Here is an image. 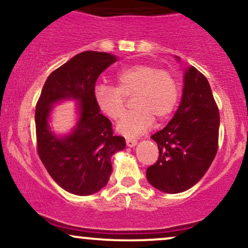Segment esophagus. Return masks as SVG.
Here are the masks:
<instances>
[{
  "instance_id": "esophagus-1",
  "label": "esophagus",
  "mask_w": 248,
  "mask_h": 248,
  "mask_svg": "<svg viewBox=\"0 0 248 248\" xmlns=\"http://www.w3.org/2000/svg\"><path fill=\"white\" fill-rule=\"evenodd\" d=\"M136 143H138V141L135 140V139H126V144L128 147H134V146H136Z\"/></svg>"
}]
</instances>
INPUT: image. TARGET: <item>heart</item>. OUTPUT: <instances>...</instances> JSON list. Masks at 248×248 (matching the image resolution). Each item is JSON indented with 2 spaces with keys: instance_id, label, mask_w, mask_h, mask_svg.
I'll return each instance as SVG.
<instances>
[{
  "instance_id": "obj_1",
  "label": "heart",
  "mask_w": 248,
  "mask_h": 248,
  "mask_svg": "<svg viewBox=\"0 0 248 248\" xmlns=\"http://www.w3.org/2000/svg\"><path fill=\"white\" fill-rule=\"evenodd\" d=\"M99 110L110 120H118L126 110V98L133 99L135 109L119 121L116 129L127 138H135L152 127L155 118L163 121L177 106L179 86L168 70L150 64H135L116 75V87L100 84L94 88Z\"/></svg>"
}]
</instances>
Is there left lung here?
<instances>
[{
	"label": "left lung",
	"mask_w": 248,
	"mask_h": 248,
	"mask_svg": "<svg viewBox=\"0 0 248 248\" xmlns=\"http://www.w3.org/2000/svg\"><path fill=\"white\" fill-rule=\"evenodd\" d=\"M219 124L209 81L196 67H189L178 109L163 129L152 135L160 155L147 169L148 182L166 193L183 192L195 186L216 157Z\"/></svg>",
	"instance_id": "1"
}]
</instances>
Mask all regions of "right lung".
<instances>
[{"label": "right lung", "instance_id": "1", "mask_svg": "<svg viewBox=\"0 0 248 248\" xmlns=\"http://www.w3.org/2000/svg\"><path fill=\"white\" fill-rule=\"evenodd\" d=\"M115 62L116 57L106 52L78 53L47 77L37 101V153L53 181L73 195H92L106 186L113 170L110 157L126 147L93 94L96 79ZM66 98L79 101L81 118L70 136L58 138L50 133L47 119L52 105Z\"/></svg>", "mask_w": 248, "mask_h": 248}]
</instances>
